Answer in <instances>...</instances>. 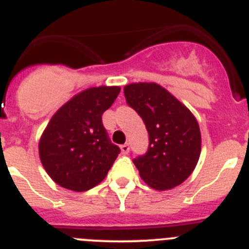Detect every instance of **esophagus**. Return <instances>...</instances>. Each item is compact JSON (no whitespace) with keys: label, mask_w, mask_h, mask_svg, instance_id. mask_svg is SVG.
<instances>
[{"label":"esophagus","mask_w":249,"mask_h":249,"mask_svg":"<svg viewBox=\"0 0 249 249\" xmlns=\"http://www.w3.org/2000/svg\"><path fill=\"white\" fill-rule=\"evenodd\" d=\"M121 151H122L123 155H127V153L129 152V144L128 143L122 144V146H121Z\"/></svg>","instance_id":"obj_1"}]
</instances>
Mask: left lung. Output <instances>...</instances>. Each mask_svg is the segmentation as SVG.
Returning a JSON list of instances; mask_svg holds the SVG:
<instances>
[{
  "mask_svg": "<svg viewBox=\"0 0 249 249\" xmlns=\"http://www.w3.org/2000/svg\"><path fill=\"white\" fill-rule=\"evenodd\" d=\"M127 105L143 120L149 135L146 155L133 160L141 178L166 191L190 177L201 155V131L192 112L157 83L124 86Z\"/></svg>",
  "mask_w": 249,
  "mask_h": 249,
  "instance_id": "obj_1",
  "label": "left lung"
}]
</instances>
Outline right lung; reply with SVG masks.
<instances>
[{
    "instance_id": "add662e5",
    "label": "right lung",
    "mask_w": 249,
    "mask_h": 249,
    "mask_svg": "<svg viewBox=\"0 0 249 249\" xmlns=\"http://www.w3.org/2000/svg\"><path fill=\"white\" fill-rule=\"evenodd\" d=\"M120 91L117 86L91 87L52 116L38 152L43 168L58 186L85 192L105 179L121 151L109 141L102 114Z\"/></svg>"
}]
</instances>
